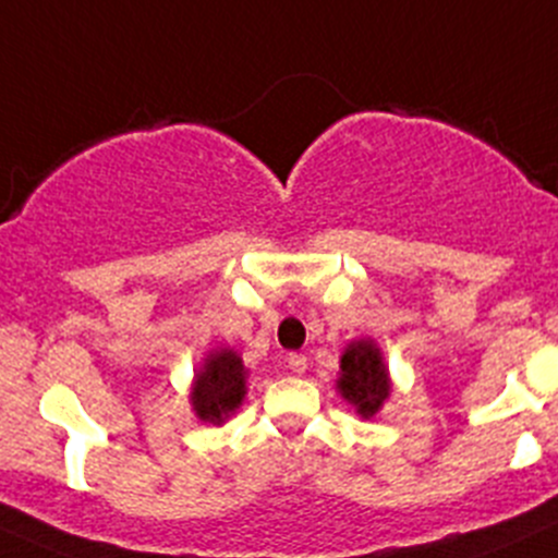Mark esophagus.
I'll list each match as a JSON object with an SVG mask.
<instances>
[{
	"label": "esophagus",
	"mask_w": 558,
	"mask_h": 558,
	"mask_svg": "<svg viewBox=\"0 0 558 558\" xmlns=\"http://www.w3.org/2000/svg\"><path fill=\"white\" fill-rule=\"evenodd\" d=\"M286 365H289L291 373L302 376V373L307 371V356L305 354H289L286 356Z\"/></svg>",
	"instance_id": "esophagus-1"
}]
</instances>
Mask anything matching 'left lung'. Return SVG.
<instances>
[{
	"label": "left lung",
	"instance_id": "obj_1",
	"mask_svg": "<svg viewBox=\"0 0 558 558\" xmlns=\"http://www.w3.org/2000/svg\"><path fill=\"white\" fill-rule=\"evenodd\" d=\"M340 392L356 405L362 416L376 414L378 405L389 395L387 367L371 340H356L340 356Z\"/></svg>",
	"mask_w": 558,
	"mask_h": 558
}]
</instances>
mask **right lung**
I'll return each instance as SVG.
<instances>
[{"instance_id":"right-lung-1","label":"right lung","mask_w":558,"mask_h":558,"mask_svg":"<svg viewBox=\"0 0 558 558\" xmlns=\"http://www.w3.org/2000/svg\"><path fill=\"white\" fill-rule=\"evenodd\" d=\"M245 395V367L231 349L215 351L196 373L193 384V409L204 423H223L226 416L242 403Z\"/></svg>"}]
</instances>
